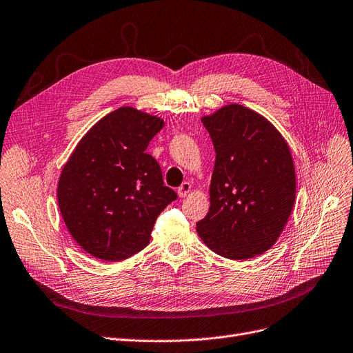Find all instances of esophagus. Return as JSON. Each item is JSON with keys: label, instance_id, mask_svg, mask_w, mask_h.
I'll use <instances>...</instances> for the list:
<instances>
[{"label": "esophagus", "instance_id": "34e87169", "mask_svg": "<svg viewBox=\"0 0 353 353\" xmlns=\"http://www.w3.org/2000/svg\"><path fill=\"white\" fill-rule=\"evenodd\" d=\"M190 192H192V185H190L189 181H185V183H183V185L179 188L177 194H179L180 197H186Z\"/></svg>", "mask_w": 353, "mask_h": 353}]
</instances>
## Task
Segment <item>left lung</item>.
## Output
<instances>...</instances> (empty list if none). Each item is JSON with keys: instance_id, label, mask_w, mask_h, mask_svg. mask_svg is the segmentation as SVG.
<instances>
[{"instance_id": "8db88e82", "label": "left lung", "mask_w": 353, "mask_h": 353, "mask_svg": "<svg viewBox=\"0 0 353 353\" xmlns=\"http://www.w3.org/2000/svg\"><path fill=\"white\" fill-rule=\"evenodd\" d=\"M216 151L201 239L228 259H250L277 242L296 202V170L281 132L261 114L229 103L202 117Z\"/></svg>"}]
</instances>
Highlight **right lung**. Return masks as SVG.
<instances>
[{
	"mask_svg": "<svg viewBox=\"0 0 353 353\" xmlns=\"http://www.w3.org/2000/svg\"><path fill=\"white\" fill-rule=\"evenodd\" d=\"M164 121L132 106L101 118L63 165L57 203L72 238L92 256L122 261L144 250L177 194L145 152Z\"/></svg>",
	"mask_w": 353,
	"mask_h": 353,
	"instance_id": "right-lung-1",
	"label": "right lung"
}]
</instances>
